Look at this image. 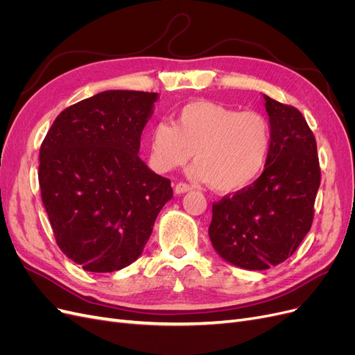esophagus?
I'll use <instances>...</instances> for the list:
<instances>
[{"instance_id": "obj_1", "label": "esophagus", "mask_w": 355, "mask_h": 355, "mask_svg": "<svg viewBox=\"0 0 355 355\" xmlns=\"http://www.w3.org/2000/svg\"><path fill=\"white\" fill-rule=\"evenodd\" d=\"M191 189H192V188H191L188 184H182V182L175 187V192H176V194H185V192H188V191H191Z\"/></svg>"}]
</instances>
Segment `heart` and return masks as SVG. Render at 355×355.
<instances>
[{
  "label": "heart",
  "mask_w": 355,
  "mask_h": 355,
  "mask_svg": "<svg viewBox=\"0 0 355 355\" xmlns=\"http://www.w3.org/2000/svg\"><path fill=\"white\" fill-rule=\"evenodd\" d=\"M161 171L185 166L196 153L191 176L219 194H237L262 175L272 149V130L259 112H241L211 101L182 106L176 124L157 123L149 136Z\"/></svg>",
  "instance_id": "1"
}]
</instances>
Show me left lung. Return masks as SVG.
I'll return each instance as SVG.
<instances>
[{
  "label": "left lung",
  "mask_w": 355,
  "mask_h": 355,
  "mask_svg": "<svg viewBox=\"0 0 355 355\" xmlns=\"http://www.w3.org/2000/svg\"><path fill=\"white\" fill-rule=\"evenodd\" d=\"M272 149L262 175L213 202L209 237L227 262L263 271L292 256L311 230L320 187L315 137L304 115L263 94Z\"/></svg>",
  "instance_id": "left-lung-1"
}]
</instances>
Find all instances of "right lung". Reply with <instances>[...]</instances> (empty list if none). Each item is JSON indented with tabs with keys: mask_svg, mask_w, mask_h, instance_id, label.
Instances as JSON below:
<instances>
[{
	"mask_svg": "<svg viewBox=\"0 0 355 355\" xmlns=\"http://www.w3.org/2000/svg\"><path fill=\"white\" fill-rule=\"evenodd\" d=\"M158 93L108 90L62 111L40 148L41 198L60 250L90 272L133 263L173 197L139 158Z\"/></svg>",
	"mask_w": 355,
	"mask_h": 355,
	"instance_id": "obj_1",
	"label": "right lung"
}]
</instances>
